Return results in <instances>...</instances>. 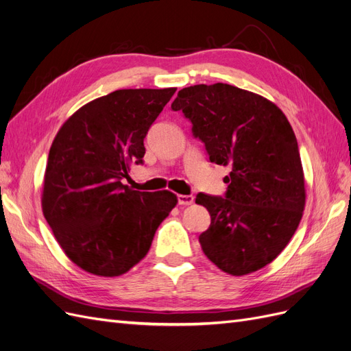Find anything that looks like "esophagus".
<instances>
[{"instance_id":"esophagus-1","label":"esophagus","mask_w":351,"mask_h":351,"mask_svg":"<svg viewBox=\"0 0 351 351\" xmlns=\"http://www.w3.org/2000/svg\"><path fill=\"white\" fill-rule=\"evenodd\" d=\"M194 202L192 195H178V204L179 206H191Z\"/></svg>"}]
</instances>
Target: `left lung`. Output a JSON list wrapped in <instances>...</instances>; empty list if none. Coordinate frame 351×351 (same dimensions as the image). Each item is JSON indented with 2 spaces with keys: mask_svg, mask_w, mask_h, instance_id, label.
Here are the masks:
<instances>
[{
  "mask_svg": "<svg viewBox=\"0 0 351 351\" xmlns=\"http://www.w3.org/2000/svg\"><path fill=\"white\" fill-rule=\"evenodd\" d=\"M172 110L192 123L211 163L230 166L224 197L197 194L210 228L199 245L224 273L245 276L265 267L295 234L304 207L296 135L265 97L216 83L179 90Z\"/></svg>",
  "mask_w": 351,
  "mask_h": 351,
  "instance_id": "left-lung-1",
  "label": "left lung"
}]
</instances>
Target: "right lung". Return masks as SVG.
<instances>
[{
  "label": "right lung",
  "mask_w": 351,
  "mask_h": 351,
  "mask_svg": "<svg viewBox=\"0 0 351 351\" xmlns=\"http://www.w3.org/2000/svg\"><path fill=\"white\" fill-rule=\"evenodd\" d=\"M176 88H123L95 99L66 121L51 145L43 216L64 252L87 273L115 277L149 252L176 206L169 191L123 185L143 165L144 138Z\"/></svg>",
  "instance_id": "right-lung-1"
}]
</instances>
